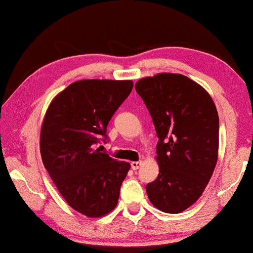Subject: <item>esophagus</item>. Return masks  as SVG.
I'll list each match as a JSON object with an SVG mask.
<instances>
[{
  "instance_id": "obj_1",
  "label": "esophagus",
  "mask_w": 253,
  "mask_h": 253,
  "mask_svg": "<svg viewBox=\"0 0 253 253\" xmlns=\"http://www.w3.org/2000/svg\"><path fill=\"white\" fill-rule=\"evenodd\" d=\"M141 165H143V162L141 161H133V162H131V168H132L133 170H137V169L139 168Z\"/></svg>"
}]
</instances>
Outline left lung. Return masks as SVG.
I'll return each instance as SVG.
<instances>
[{
  "label": "left lung",
  "mask_w": 253,
  "mask_h": 253,
  "mask_svg": "<svg viewBox=\"0 0 253 253\" xmlns=\"http://www.w3.org/2000/svg\"><path fill=\"white\" fill-rule=\"evenodd\" d=\"M159 137V175L146 185L152 205L177 214L193 205L212 177L219 154V115L209 92L181 74L161 72L134 85Z\"/></svg>",
  "instance_id": "obj_1"
}]
</instances>
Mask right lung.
Masks as SVG:
<instances>
[{
    "label": "right lung",
    "instance_id": "right-lung-1",
    "mask_svg": "<svg viewBox=\"0 0 253 253\" xmlns=\"http://www.w3.org/2000/svg\"><path fill=\"white\" fill-rule=\"evenodd\" d=\"M132 81L83 79L58 93L40 131L44 168L68 205L87 217H101L117 205L130 164L101 153L96 144Z\"/></svg>",
    "mask_w": 253,
    "mask_h": 253
}]
</instances>
